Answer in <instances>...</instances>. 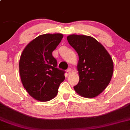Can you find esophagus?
<instances>
[{
	"mask_svg": "<svg viewBox=\"0 0 130 130\" xmlns=\"http://www.w3.org/2000/svg\"><path fill=\"white\" fill-rule=\"evenodd\" d=\"M67 73H68V74H71V73H72V69H69L67 70Z\"/></svg>",
	"mask_w": 130,
	"mask_h": 130,
	"instance_id": "esophagus-1",
	"label": "esophagus"
}]
</instances>
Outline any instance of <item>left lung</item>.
<instances>
[{"mask_svg":"<svg viewBox=\"0 0 130 130\" xmlns=\"http://www.w3.org/2000/svg\"><path fill=\"white\" fill-rule=\"evenodd\" d=\"M69 44L78 55L77 70L79 82L75 91L85 98L97 96L110 83L113 62L105 48L93 37L72 34L67 37Z\"/></svg>","mask_w":130,"mask_h":130,"instance_id":"8db88e82","label":"left lung"}]
</instances>
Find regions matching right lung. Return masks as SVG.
Returning <instances> with one entry per match:
<instances>
[{
  "instance_id": "add662e5",
  "label": "right lung",
  "mask_w": 130,
  "mask_h": 130,
  "mask_svg": "<svg viewBox=\"0 0 130 130\" xmlns=\"http://www.w3.org/2000/svg\"><path fill=\"white\" fill-rule=\"evenodd\" d=\"M61 34L40 35L27 44L20 55L19 73L22 83L28 93L40 102L57 96L65 72L57 68L52 52L62 39Z\"/></svg>"
}]
</instances>
